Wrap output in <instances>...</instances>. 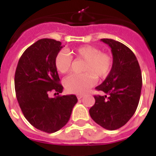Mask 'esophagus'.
<instances>
[{
  "instance_id": "esophagus-1",
  "label": "esophagus",
  "mask_w": 156,
  "mask_h": 156,
  "mask_svg": "<svg viewBox=\"0 0 156 156\" xmlns=\"http://www.w3.org/2000/svg\"><path fill=\"white\" fill-rule=\"evenodd\" d=\"M83 97V95H82V94H79V95H77V98H78V100H81L82 98Z\"/></svg>"
}]
</instances>
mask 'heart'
<instances>
[{"label": "heart", "instance_id": "heart-1", "mask_svg": "<svg viewBox=\"0 0 156 156\" xmlns=\"http://www.w3.org/2000/svg\"><path fill=\"white\" fill-rule=\"evenodd\" d=\"M78 59L85 61L82 67L83 73L71 74L65 78L64 86L68 92L83 94L95 83L96 78H104L108 75L113 66V57L111 54L101 52L97 47L83 45L72 50ZM56 70L66 73L72 66V56L67 51L62 50L56 54L54 60Z\"/></svg>", "mask_w": 156, "mask_h": 156}]
</instances>
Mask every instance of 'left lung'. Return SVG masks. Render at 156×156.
Instances as JSON below:
<instances>
[{"instance_id":"obj_1","label":"left lung","mask_w":156,"mask_h":156,"mask_svg":"<svg viewBox=\"0 0 156 156\" xmlns=\"http://www.w3.org/2000/svg\"><path fill=\"white\" fill-rule=\"evenodd\" d=\"M111 48L113 66L106 79L95 87L105 95H95V103L89 110L90 117L108 130L125 126L133 116L140 100L143 78L133 52L123 44L101 39Z\"/></svg>"}]
</instances>
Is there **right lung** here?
I'll return each mask as SVG.
<instances>
[{"instance_id": "obj_1", "label": "right lung", "mask_w": 156, "mask_h": 156, "mask_svg": "<svg viewBox=\"0 0 156 156\" xmlns=\"http://www.w3.org/2000/svg\"><path fill=\"white\" fill-rule=\"evenodd\" d=\"M62 48L55 40H38L21 56L14 75L16 97L25 118L35 128L48 133L66 126L78 102L74 95H59L63 87L59 83L54 60ZM52 91L58 95L50 98Z\"/></svg>"}]
</instances>
